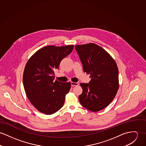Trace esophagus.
Segmentation results:
<instances>
[{
	"label": "esophagus",
	"instance_id": "esophagus-1",
	"mask_svg": "<svg viewBox=\"0 0 146 146\" xmlns=\"http://www.w3.org/2000/svg\"><path fill=\"white\" fill-rule=\"evenodd\" d=\"M71 85L72 86H78L79 83L77 82H71Z\"/></svg>",
	"mask_w": 146,
	"mask_h": 146
}]
</instances>
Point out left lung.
Returning <instances> with one entry per match:
<instances>
[{"mask_svg":"<svg viewBox=\"0 0 146 146\" xmlns=\"http://www.w3.org/2000/svg\"><path fill=\"white\" fill-rule=\"evenodd\" d=\"M83 69L91 78L89 83H80L81 105L97 112L106 108L113 100L119 89L118 68L112 56L94 43L76 45Z\"/></svg>","mask_w":146,"mask_h":146,"instance_id":"left-lung-1","label":"left lung"}]
</instances>
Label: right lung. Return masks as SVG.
Segmentation results:
<instances>
[{
    "mask_svg": "<svg viewBox=\"0 0 146 146\" xmlns=\"http://www.w3.org/2000/svg\"><path fill=\"white\" fill-rule=\"evenodd\" d=\"M74 45H49L39 49L28 60L23 72V83L26 96L40 112L51 115L60 109L69 92L70 82L54 80V70L70 54Z\"/></svg>",
    "mask_w": 146,
    "mask_h": 146,
    "instance_id": "add662e5",
    "label": "right lung"
}]
</instances>
